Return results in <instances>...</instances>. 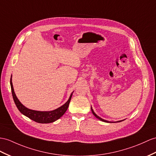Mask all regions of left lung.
I'll use <instances>...</instances> for the list:
<instances>
[{"mask_svg": "<svg viewBox=\"0 0 156 156\" xmlns=\"http://www.w3.org/2000/svg\"><path fill=\"white\" fill-rule=\"evenodd\" d=\"M91 108V111H92V112H93V114L94 115V116H95L96 118H97L98 119H99L100 120H101V121H103V122H108V121H107V120H104V119H101V117H99L98 116H97L95 113H94V112L93 111V108ZM121 121L122 120H120V121H118L117 122H121Z\"/></svg>", "mask_w": 156, "mask_h": 156, "instance_id": "8db88e82", "label": "left lung"}]
</instances>
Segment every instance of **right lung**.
<instances>
[{
    "instance_id": "right-lung-1",
    "label": "right lung",
    "mask_w": 156,
    "mask_h": 156,
    "mask_svg": "<svg viewBox=\"0 0 156 156\" xmlns=\"http://www.w3.org/2000/svg\"><path fill=\"white\" fill-rule=\"evenodd\" d=\"M10 87H11V90H12V94L13 97V99L16 105V107L19 110L22 114H23L24 115L28 117L29 119L31 120L35 121L36 122L38 123H51L54 122V121L59 119V118L62 117L64 113L66 112L67 110L68 107H69L70 101L71 99L72 94L70 95V97L65 104H64L62 107L57 108L54 111H33V110L28 109L24 106L22 105L21 102L19 101L18 98L16 97V94L14 93L13 85L12 83V76L10 77Z\"/></svg>"
}]
</instances>
